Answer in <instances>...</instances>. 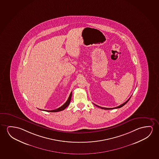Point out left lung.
Here are the masks:
<instances>
[{"label": "left lung", "instance_id": "1", "mask_svg": "<svg viewBox=\"0 0 159 159\" xmlns=\"http://www.w3.org/2000/svg\"><path fill=\"white\" fill-rule=\"evenodd\" d=\"M131 96L130 97V98H129L127 101L125 102V103H124L122 104H121L120 106H118V107H115V108H104V107H100V106H97V105H96V104H94L95 106H97V107H99V108H100L102 109H106V110H110V109H116V108H121V107H123V106H124V105H125L128 102V101H129V99L131 98Z\"/></svg>", "mask_w": 159, "mask_h": 159}]
</instances>
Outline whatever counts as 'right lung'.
<instances>
[{
    "label": "right lung",
    "instance_id": "add662e5",
    "mask_svg": "<svg viewBox=\"0 0 159 159\" xmlns=\"http://www.w3.org/2000/svg\"><path fill=\"white\" fill-rule=\"evenodd\" d=\"M71 95H72V92H71L70 94L69 95L68 98L67 99V101L65 103L63 106H61L60 108L55 109V110H52V111H45V110H42V111H49V112H58V111H63L64 110L65 108H66L68 106H69V103L70 102L71 98ZM41 110V109H40Z\"/></svg>",
    "mask_w": 159,
    "mask_h": 159
}]
</instances>
